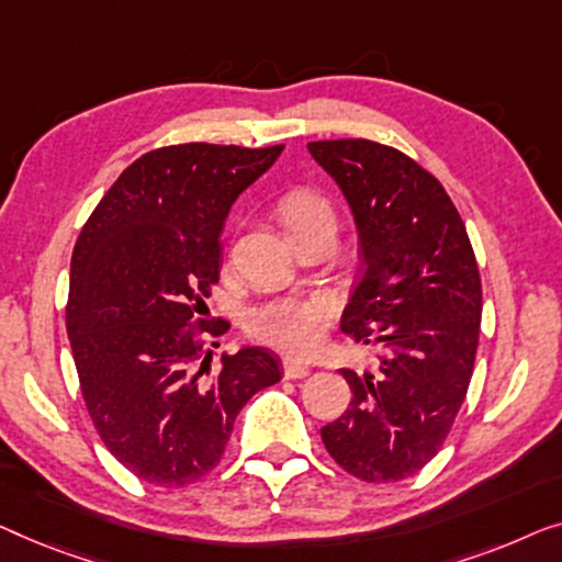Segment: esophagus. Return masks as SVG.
<instances>
[{"label":"esophagus","instance_id":"obj_1","mask_svg":"<svg viewBox=\"0 0 562 562\" xmlns=\"http://www.w3.org/2000/svg\"><path fill=\"white\" fill-rule=\"evenodd\" d=\"M282 371H284V376H288V379H305L307 374H311V367H305V363H300V361L284 359Z\"/></svg>","mask_w":562,"mask_h":562}]
</instances>
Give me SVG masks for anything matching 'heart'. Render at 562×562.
<instances>
[{"label":"heart","mask_w":562,"mask_h":562,"mask_svg":"<svg viewBox=\"0 0 562 562\" xmlns=\"http://www.w3.org/2000/svg\"><path fill=\"white\" fill-rule=\"evenodd\" d=\"M282 218L288 232L315 218H330L328 201L313 191L292 193L282 205ZM334 315V300L326 295H282L247 313L249 334L290 357H311L321 349L323 330Z\"/></svg>","instance_id":"b5f03b06"}]
</instances>
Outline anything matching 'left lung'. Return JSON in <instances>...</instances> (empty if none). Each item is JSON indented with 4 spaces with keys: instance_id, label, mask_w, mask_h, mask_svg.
Returning a JSON list of instances; mask_svg holds the SVG:
<instances>
[{
    "instance_id": "left-lung-1",
    "label": "left lung",
    "mask_w": 562,
    "mask_h": 562,
    "mask_svg": "<svg viewBox=\"0 0 562 562\" xmlns=\"http://www.w3.org/2000/svg\"><path fill=\"white\" fill-rule=\"evenodd\" d=\"M359 234L361 274L341 330L382 349L374 371L341 369L351 405L321 428L334 461L369 484L413 476L450 432L476 359L481 278L453 201L400 149L311 142Z\"/></svg>"
}]
</instances>
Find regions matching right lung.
<instances>
[{
    "label": "right lung",
    "mask_w": 562,
    "mask_h": 562,
    "mask_svg": "<svg viewBox=\"0 0 562 562\" xmlns=\"http://www.w3.org/2000/svg\"><path fill=\"white\" fill-rule=\"evenodd\" d=\"M280 153L153 149L78 236L66 326L81 392L109 453L147 484L186 486L216 469L241 407L280 382V361L262 346L221 353L211 374L213 351L195 334L221 336L228 323H193L218 282L228 211Z\"/></svg>",
    "instance_id": "1"
}]
</instances>
